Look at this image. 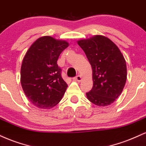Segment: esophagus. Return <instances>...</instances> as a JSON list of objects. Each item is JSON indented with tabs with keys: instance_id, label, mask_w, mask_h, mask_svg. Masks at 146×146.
Returning a JSON list of instances; mask_svg holds the SVG:
<instances>
[{
	"instance_id": "obj_1",
	"label": "esophagus",
	"mask_w": 146,
	"mask_h": 146,
	"mask_svg": "<svg viewBox=\"0 0 146 146\" xmlns=\"http://www.w3.org/2000/svg\"><path fill=\"white\" fill-rule=\"evenodd\" d=\"M81 79H82L81 76H80V75H79V74H78L76 76H75L74 78V80H76V81H80Z\"/></svg>"
}]
</instances>
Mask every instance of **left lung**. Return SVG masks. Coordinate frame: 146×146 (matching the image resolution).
<instances>
[{
  "label": "left lung",
  "instance_id": "obj_1",
  "mask_svg": "<svg viewBox=\"0 0 146 146\" xmlns=\"http://www.w3.org/2000/svg\"><path fill=\"white\" fill-rule=\"evenodd\" d=\"M92 68L93 87L87 92L91 102L105 107L120 95L127 78L124 56L112 41L102 35L78 41Z\"/></svg>",
  "mask_w": 146,
  "mask_h": 146
}]
</instances>
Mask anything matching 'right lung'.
Segmentation results:
<instances>
[{
    "mask_svg": "<svg viewBox=\"0 0 146 146\" xmlns=\"http://www.w3.org/2000/svg\"><path fill=\"white\" fill-rule=\"evenodd\" d=\"M69 46L50 36L37 39L26 53L20 81L26 96L39 109L52 108L61 101L68 85L61 77L58 58Z\"/></svg>",
    "mask_w": 146,
    "mask_h": 146,
    "instance_id": "right-lung-1",
    "label": "right lung"
}]
</instances>
